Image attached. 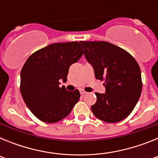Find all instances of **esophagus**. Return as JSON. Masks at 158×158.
<instances>
[{"label": "esophagus", "mask_w": 158, "mask_h": 158, "mask_svg": "<svg viewBox=\"0 0 158 158\" xmlns=\"http://www.w3.org/2000/svg\"><path fill=\"white\" fill-rule=\"evenodd\" d=\"M80 93H81V95H84V94H85L86 92H85V91H84V90H82V89H81V90H80Z\"/></svg>", "instance_id": "esophagus-1"}]
</instances>
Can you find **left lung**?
Here are the masks:
<instances>
[{
  "label": "left lung",
  "instance_id": "obj_1",
  "mask_svg": "<svg viewBox=\"0 0 158 158\" xmlns=\"http://www.w3.org/2000/svg\"><path fill=\"white\" fill-rule=\"evenodd\" d=\"M85 56L93 67L95 77L104 81L106 92L96 93L91 107L96 118L118 123L135 108L142 88L139 65L134 57L119 47L104 41H80Z\"/></svg>",
  "mask_w": 158,
  "mask_h": 158
}]
</instances>
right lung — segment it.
<instances>
[{
	"label": "right lung",
	"mask_w": 158,
	"mask_h": 158,
	"mask_svg": "<svg viewBox=\"0 0 158 158\" xmlns=\"http://www.w3.org/2000/svg\"><path fill=\"white\" fill-rule=\"evenodd\" d=\"M78 42L53 43L35 51L20 72V93L25 104L40 120L54 123L65 118L80 99L79 90L59 87L67 81L69 68L80 59Z\"/></svg>",
	"instance_id": "right-lung-1"
}]
</instances>
